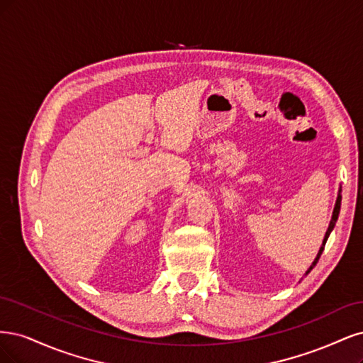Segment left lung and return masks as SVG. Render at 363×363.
<instances>
[{
  "label": "left lung",
  "mask_w": 363,
  "mask_h": 363,
  "mask_svg": "<svg viewBox=\"0 0 363 363\" xmlns=\"http://www.w3.org/2000/svg\"><path fill=\"white\" fill-rule=\"evenodd\" d=\"M339 209H341V194L337 196V201H336V205H335V211H333V217H332V221H330V226H329V229H327V232H325V237H324V241H323V245H321V249H320V252H318V255H317V258H315V261H313V264L311 265V268L308 270V273L312 270V268L317 265V262H318V259H320V256H321V253H323V250H324V245H325V241H327V238H329V235H330V232H332V229L335 228V223H336V220H337V216H339Z\"/></svg>",
  "instance_id": "left-lung-1"
}]
</instances>
